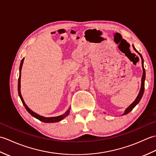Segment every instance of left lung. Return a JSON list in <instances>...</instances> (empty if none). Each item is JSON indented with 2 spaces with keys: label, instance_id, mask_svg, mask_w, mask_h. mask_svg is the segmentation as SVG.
Masks as SVG:
<instances>
[{
  "label": "left lung",
  "instance_id": "obj_1",
  "mask_svg": "<svg viewBox=\"0 0 156 156\" xmlns=\"http://www.w3.org/2000/svg\"><path fill=\"white\" fill-rule=\"evenodd\" d=\"M133 49H135V50L139 54H140V57H141V58L142 68H143V76H142V78H141V86L140 91V92H139V94H138V96L137 97L136 99H135V101L133 102V103H132L127 109H126V111H125V112H124L123 115H127V113H129V112L133 110V108L139 103V102L140 101L141 98H142V96H143V94H144V84H145V69H144V59H143V58H142V55H141L140 53H139V52L136 50V49H135V48H134V46H133Z\"/></svg>",
  "mask_w": 156,
  "mask_h": 156
}]
</instances>
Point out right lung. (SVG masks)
<instances>
[{
  "instance_id": "obj_1",
  "label": "right lung",
  "mask_w": 156,
  "mask_h": 156,
  "mask_svg": "<svg viewBox=\"0 0 156 156\" xmlns=\"http://www.w3.org/2000/svg\"><path fill=\"white\" fill-rule=\"evenodd\" d=\"M23 61H24V58L22 59V60L21 62V65H20V68H19V80H18V92H19V95L20 98H21V100L23 102V105L25 106V108L27 109V111L29 112V114H31L33 117H34L35 118L39 119V121H41L42 122H58V121H60L62 119H64L66 117H67V116L69 115V110H70V108L68 109V110L66 111L64 115H62L60 116H58V117H42V116L39 115L37 114H36L35 112H33L30 108H29L26 104L25 103L24 101H23V97L21 96V68H22V66L23 64Z\"/></svg>"
}]
</instances>
